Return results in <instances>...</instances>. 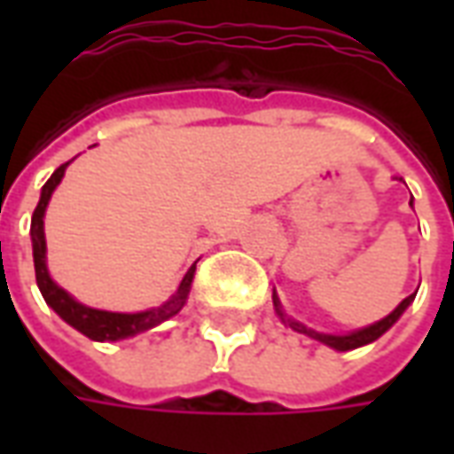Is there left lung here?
<instances>
[{
	"label": "left lung",
	"instance_id": "left-lung-1",
	"mask_svg": "<svg viewBox=\"0 0 454 454\" xmlns=\"http://www.w3.org/2000/svg\"><path fill=\"white\" fill-rule=\"evenodd\" d=\"M411 204H413V201H411ZM272 299H275L277 316H279V318H282V321H285V324L289 325L292 331L309 335V338L324 342V345L333 348V350L345 352V350H355V348H362V345H367V342H374L377 338H380V335L387 333L391 325L399 321L401 314L409 309V304L413 301V299H416V294L406 296V299H403V301H401V304L396 306V309H394L389 316H387V318H381V321H377V324L367 325V328H360V331H355V333H348V335H331V333H318V331H311V328H306L304 324H299V321H294V318H289V316L282 311V306H279V299H277V294L272 296Z\"/></svg>",
	"mask_w": 454,
	"mask_h": 454
}]
</instances>
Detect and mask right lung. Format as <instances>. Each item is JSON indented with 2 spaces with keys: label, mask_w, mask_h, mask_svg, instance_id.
<instances>
[{
  "label": "right lung",
  "mask_w": 454,
  "mask_h": 454,
  "mask_svg": "<svg viewBox=\"0 0 454 454\" xmlns=\"http://www.w3.org/2000/svg\"><path fill=\"white\" fill-rule=\"evenodd\" d=\"M70 162H65L60 168L55 169L51 179L45 182L41 189V199H38V207H35L34 216H31V243H34V267H35V282L38 289L43 294L45 304L53 309L55 314L63 318L65 324H70L74 331H80L87 338L99 342H114L123 340V338H133V335L143 333L155 328L162 321H168L175 314L182 311V306L187 304L189 289H192V279L197 272V262L189 267L184 279L179 282L177 292L169 296L165 304L148 309V311H138V314H114V311H99L92 306H84L80 301H74L73 296L65 292L63 286H58L48 275V267H45V233H43V216L45 207L53 197L55 187L60 184V179L65 175V168Z\"/></svg>",
  "instance_id": "1"
}]
</instances>
